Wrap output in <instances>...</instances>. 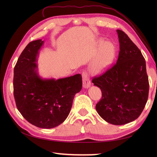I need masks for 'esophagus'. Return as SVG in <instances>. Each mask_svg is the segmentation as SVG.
Here are the masks:
<instances>
[{"label": "esophagus", "mask_w": 157, "mask_h": 157, "mask_svg": "<svg viewBox=\"0 0 157 157\" xmlns=\"http://www.w3.org/2000/svg\"><path fill=\"white\" fill-rule=\"evenodd\" d=\"M82 77L83 87L84 88H88L90 86H91V82H90L88 74L86 72V71H84V72L82 73Z\"/></svg>", "instance_id": "1"}]
</instances>
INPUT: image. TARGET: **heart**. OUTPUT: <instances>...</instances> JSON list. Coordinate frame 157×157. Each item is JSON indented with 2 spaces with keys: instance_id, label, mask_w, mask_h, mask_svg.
<instances>
[{
  "instance_id": "1",
  "label": "heart",
  "mask_w": 157,
  "mask_h": 157,
  "mask_svg": "<svg viewBox=\"0 0 157 157\" xmlns=\"http://www.w3.org/2000/svg\"><path fill=\"white\" fill-rule=\"evenodd\" d=\"M115 55V49L113 44L109 42L103 43L90 65V70L94 73L102 72L113 62Z\"/></svg>"
}]
</instances>
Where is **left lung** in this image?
I'll return each mask as SVG.
<instances>
[{
    "label": "left lung",
    "instance_id": "left-lung-1",
    "mask_svg": "<svg viewBox=\"0 0 157 157\" xmlns=\"http://www.w3.org/2000/svg\"><path fill=\"white\" fill-rule=\"evenodd\" d=\"M120 44L117 63L92 82L101 89L96 105L106 122L122 125L134 121L143 111L149 96V80L144 57L124 32L117 30Z\"/></svg>",
    "mask_w": 157,
    "mask_h": 157
}]
</instances>
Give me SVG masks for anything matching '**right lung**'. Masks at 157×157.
<instances>
[{"instance_id": "1", "label": "right lung", "mask_w": 157, "mask_h": 157, "mask_svg": "<svg viewBox=\"0 0 157 157\" xmlns=\"http://www.w3.org/2000/svg\"><path fill=\"white\" fill-rule=\"evenodd\" d=\"M43 43L41 39L29 42L19 57L13 70V96L18 111L28 122L52 128L68 117L82 82L80 74L58 80L40 78L36 61Z\"/></svg>"}]
</instances>
